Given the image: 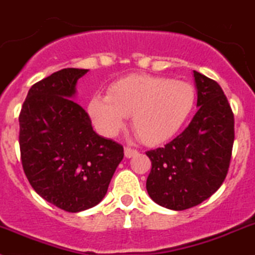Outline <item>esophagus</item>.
Wrapping results in <instances>:
<instances>
[{"mask_svg":"<svg viewBox=\"0 0 255 255\" xmlns=\"http://www.w3.org/2000/svg\"><path fill=\"white\" fill-rule=\"evenodd\" d=\"M138 153V151L134 148H132V147H125V156L127 157V158H130V157L135 156V154Z\"/></svg>","mask_w":255,"mask_h":255,"instance_id":"34e87169","label":"esophagus"}]
</instances>
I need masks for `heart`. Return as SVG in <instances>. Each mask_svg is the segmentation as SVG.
Wrapping results in <instances>:
<instances>
[{
    "label": "heart",
    "mask_w": 255,
    "mask_h": 255,
    "mask_svg": "<svg viewBox=\"0 0 255 255\" xmlns=\"http://www.w3.org/2000/svg\"><path fill=\"white\" fill-rule=\"evenodd\" d=\"M196 104L194 85L148 74H133L117 80L108 95L95 94L87 111L99 132L114 135L132 114V128L143 143L171 138L187 122Z\"/></svg>",
    "instance_id": "b5f03b06"
}]
</instances>
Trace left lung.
<instances>
[{"mask_svg": "<svg viewBox=\"0 0 255 255\" xmlns=\"http://www.w3.org/2000/svg\"><path fill=\"white\" fill-rule=\"evenodd\" d=\"M194 77L199 111L181 134L146 152L149 197L177 211L199 205L221 186L234 143V113L221 87L195 70Z\"/></svg>", "mask_w": 255, "mask_h": 255, "instance_id": "left-lung-1", "label": "left lung"}]
</instances>
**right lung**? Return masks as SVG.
<instances>
[{"mask_svg": "<svg viewBox=\"0 0 255 255\" xmlns=\"http://www.w3.org/2000/svg\"><path fill=\"white\" fill-rule=\"evenodd\" d=\"M87 71L61 69L35 83L18 117L28 182L47 203L68 213L101 203L125 154L122 144L93 130L87 112L71 99Z\"/></svg>", "mask_w": 255, "mask_h": 255, "instance_id": "1", "label": "right lung"}]
</instances>
